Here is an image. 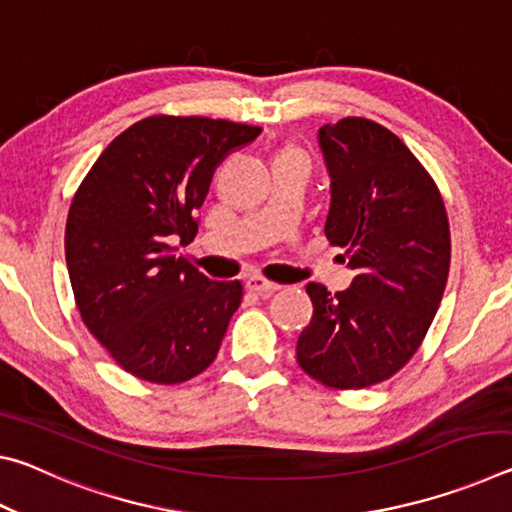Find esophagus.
Returning a JSON list of instances; mask_svg holds the SVG:
<instances>
[{"label":"esophagus","instance_id":"1","mask_svg":"<svg viewBox=\"0 0 512 512\" xmlns=\"http://www.w3.org/2000/svg\"><path fill=\"white\" fill-rule=\"evenodd\" d=\"M246 287H248L250 291L259 293V296H268V293H275V291H280V284H275V282H268V280H264V277H259V275L248 277Z\"/></svg>","mask_w":512,"mask_h":512}]
</instances>
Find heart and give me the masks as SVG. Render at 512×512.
Instances as JSON below:
<instances>
[{"label":"heart","mask_w":512,"mask_h":512,"mask_svg":"<svg viewBox=\"0 0 512 512\" xmlns=\"http://www.w3.org/2000/svg\"><path fill=\"white\" fill-rule=\"evenodd\" d=\"M287 153H293V151H287Z\"/></svg>","instance_id":"heart-1"}]
</instances>
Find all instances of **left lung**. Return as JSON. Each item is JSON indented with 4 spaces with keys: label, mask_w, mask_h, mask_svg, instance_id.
Listing matches in <instances>:
<instances>
[{
    "label": "left lung",
    "mask_w": 512,
    "mask_h": 512,
    "mask_svg": "<svg viewBox=\"0 0 512 512\" xmlns=\"http://www.w3.org/2000/svg\"><path fill=\"white\" fill-rule=\"evenodd\" d=\"M329 173L325 235L345 250L350 289L309 282L314 316L296 345L300 368L329 388L393 377L427 334L449 273V221L438 187L388 128L345 117L318 131Z\"/></svg>",
    "instance_id": "8db88e82"
}]
</instances>
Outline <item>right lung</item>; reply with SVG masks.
Instances as JSON below:
<instances>
[{
	"label": "right lung",
	"instance_id": "right-lung-1",
	"mask_svg": "<svg viewBox=\"0 0 512 512\" xmlns=\"http://www.w3.org/2000/svg\"><path fill=\"white\" fill-rule=\"evenodd\" d=\"M262 128L207 117L137 121L99 155L67 214L65 259L83 323L112 359L155 384L214 361L241 284L214 282L176 255L230 153Z\"/></svg>",
	"mask_w": 512,
	"mask_h": 512
}]
</instances>
